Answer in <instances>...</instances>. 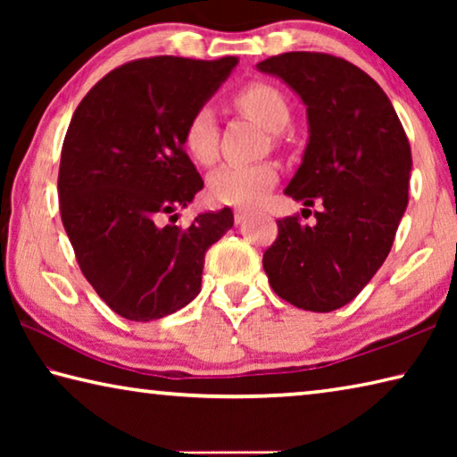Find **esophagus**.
<instances>
[{
  "label": "esophagus",
  "instance_id": "1",
  "mask_svg": "<svg viewBox=\"0 0 457 457\" xmlns=\"http://www.w3.org/2000/svg\"><path fill=\"white\" fill-rule=\"evenodd\" d=\"M247 215H250V212L245 210V207H236V212H234V220H236V223H242Z\"/></svg>",
  "mask_w": 457,
  "mask_h": 457
}]
</instances>
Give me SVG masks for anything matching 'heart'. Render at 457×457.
I'll return each mask as SVG.
<instances>
[{
	"label": "heart",
	"mask_w": 457,
	"mask_h": 457,
	"mask_svg": "<svg viewBox=\"0 0 457 457\" xmlns=\"http://www.w3.org/2000/svg\"><path fill=\"white\" fill-rule=\"evenodd\" d=\"M234 104L270 130H280L290 120L288 100L274 84L250 82L234 95ZM218 122L210 108L201 106L183 127V146L199 165H213L220 151ZM278 183L274 163H231L210 177V193L226 205H253Z\"/></svg>",
	"instance_id": "1"
}]
</instances>
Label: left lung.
Wrapping results in <instances>:
<instances>
[{
	"instance_id": "obj_1",
	"label": "left lung",
	"mask_w": 457,
	"mask_h": 457,
	"mask_svg": "<svg viewBox=\"0 0 457 457\" xmlns=\"http://www.w3.org/2000/svg\"><path fill=\"white\" fill-rule=\"evenodd\" d=\"M303 98L311 137L286 195L320 204L314 226L278 220L264 252L272 290L303 311L349 304L389 256L409 201L411 149L383 88L345 58L286 52L260 62Z\"/></svg>"
}]
</instances>
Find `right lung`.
Listing matches in <instances>:
<instances>
[{"mask_svg":"<svg viewBox=\"0 0 457 457\" xmlns=\"http://www.w3.org/2000/svg\"><path fill=\"white\" fill-rule=\"evenodd\" d=\"M236 64V56L127 62L74 111L58 171L62 223L84 278L122 319H163L189 304L205 252L234 226L229 207L187 228L175 226V210L204 189L183 146L185 122Z\"/></svg>","mask_w":457,"mask_h":457,"instance_id":"right-lung-1","label":"right lung"}]
</instances>
